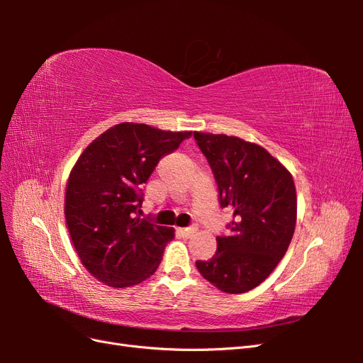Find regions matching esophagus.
Listing matches in <instances>:
<instances>
[{
	"label": "esophagus",
	"instance_id": "obj_1",
	"mask_svg": "<svg viewBox=\"0 0 363 363\" xmlns=\"http://www.w3.org/2000/svg\"><path fill=\"white\" fill-rule=\"evenodd\" d=\"M179 233L184 238H191L194 233H196L195 227H188V228H179Z\"/></svg>",
	"mask_w": 363,
	"mask_h": 363
}]
</instances>
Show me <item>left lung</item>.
Returning a JSON list of instances; mask_svg holds the SVG:
<instances>
[{"instance_id": "left-lung-1", "label": "left lung", "mask_w": 363, "mask_h": 363, "mask_svg": "<svg viewBox=\"0 0 363 363\" xmlns=\"http://www.w3.org/2000/svg\"><path fill=\"white\" fill-rule=\"evenodd\" d=\"M213 171L219 203L233 208L230 236L215 256L196 260L201 276L225 294H244L279 265L294 236L296 191L292 174L269 152L236 136L194 131Z\"/></svg>"}]
</instances>
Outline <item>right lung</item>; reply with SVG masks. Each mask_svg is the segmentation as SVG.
<instances>
[{"label":"right lung","mask_w":363,"mask_h":363,"mask_svg":"<svg viewBox=\"0 0 363 363\" xmlns=\"http://www.w3.org/2000/svg\"><path fill=\"white\" fill-rule=\"evenodd\" d=\"M191 135L121 123L77 159L67 182L65 218L83 267L107 286H133L156 272L174 228L136 216L140 184Z\"/></svg>","instance_id":"right-lung-1"}]
</instances>
